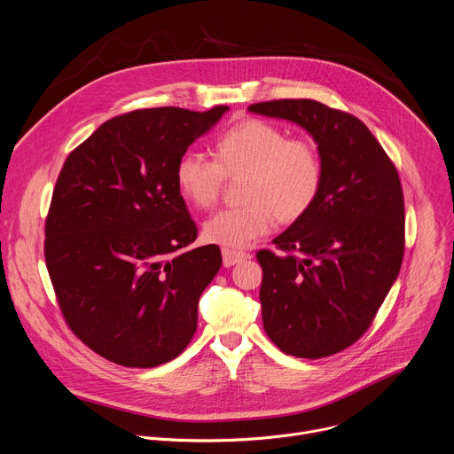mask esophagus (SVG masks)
<instances>
[{
  "instance_id": "obj_1",
  "label": "esophagus",
  "mask_w": 454,
  "mask_h": 454,
  "mask_svg": "<svg viewBox=\"0 0 454 454\" xmlns=\"http://www.w3.org/2000/svg\"><path fill=\"white\" fill-rule=\"evenodd\" d=\"M247 258H251L249 253H244V251H235V249H230V247H223V264L226 268L230 266H235L242 261H247Z\"/></svg>"
}]
</instances>
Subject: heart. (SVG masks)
<instances>
[{"instance_id":"heart-1","label":"heart","mask_w":454,"mask_h":454,"mask_svg":"<svg viewBox=\"0 0 454 454\" xmlns=\"http://www.w3.org/2000/svg\"><path fill=\"white\" fill-rule=\"evenodd\" d=\"M176 184L184 201L212 210L228 179L246 176L240 208L223 210L207 221L203 235L224 247H244L266 235L275 217L291 224L316 205L325 167L314 144L289 138L282 127L247 118L237 121L215 140L214 160L184 153L176 163Z\"/></svg>"}]
</instances>
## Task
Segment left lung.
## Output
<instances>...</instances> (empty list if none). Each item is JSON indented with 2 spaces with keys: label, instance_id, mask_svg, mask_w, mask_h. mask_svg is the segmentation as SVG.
I'll return each mask as SVG.
<instances>
[{
  "label": "left lung",
  "instance_id": "obj_1",
  "mask_svg": "<svg viewBox=\"0 0 454 454\" xmlns=\"http://www.w3.org/2000/svg\"><path fill=\"white\" fill-rule=\"evenodd\" d=\"M301 125L325 179L316 205L261 249L264 331L286 354L319 359L354 345L372 325L404 256L399 172L354 114L310 98L249 106Z\"/></svg>",
  "mask_w": 454,
  "mask_h": 454
}]
</instances>
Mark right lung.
I'll use <instances>...</instances> for the list:
<instances>
[{
  "label": "right lung",
  "instance_id": "obj_1",
  "mask_svg": "<svg viewBox=\"0 0 454 454\" xmlns=\"http://www.w3.org/2000/svg\"><path fill=\"white\" fill-rule=\"evenodd\" d=\"M228 111L137 109L104 121L57 177L44 224L48 275L72 333L121 366L177 357L198 329L217 246L198 237L176 163Z\"/></svg>",
  "mask_w": 454,
  "mask_h": 454
}]
</instances>
